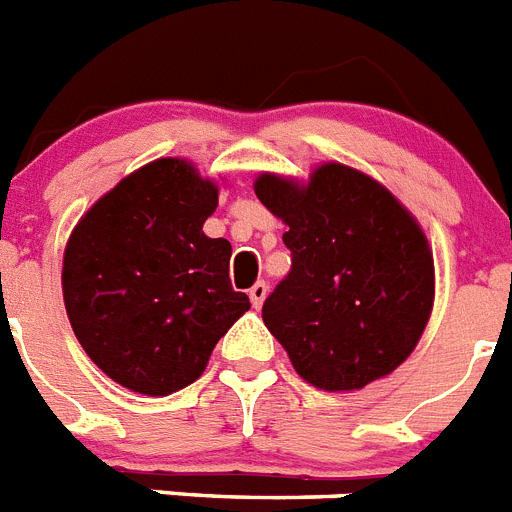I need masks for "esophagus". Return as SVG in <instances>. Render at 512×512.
Segmentation results:
<instances>
[{
    "label": "esophagus",
    "mask_w": 512,
    "mask_h": 512,
    "mask_svg": "<svg viewBox=\"0 0 512 512\" xmlns=\"http://www.w3.org/2000/svg\"><path fill=\"white\" fill-rule=\"evenodd\" d=\"M266 292H269V285H266V282H256V285L248 290V298H251L253 308H261V305H264Z\"/></svg>",
    "instance_id": "obj_1"
}]
</instances>
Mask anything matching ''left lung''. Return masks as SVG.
Wrapping results in <instances>:
<instances>
[{
	"label": "left lung",
	"instance_id": "obj_1",
	"mask_svg": "<svg viewBox=\"0 0 512 512\" xmlns=\"http://www.w3.org/2000/svg\"><path fill=\"white\" fill-rule=\"evenodd\" d=\"M253 191L290 227V274L261 316L292 368L323 391H357L393 373L435 300L417 220L386 186L342 163L318 165L308 183L261 173Z\"/></svg>",
	"mask_w": 512,
	"mask_h": 512
}]
</instances>
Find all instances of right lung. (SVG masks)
Segmentation results:
<instances>
[{
  "label": "right lung",
  "mask_w": 512,
  "mask_h": 512,
  "mask_svg": "<svg viewBox=\"0 0 512 512\" xmlns=\"http://www.w3.org/2000/svg\"><path fill=\"white\" fill-rule=\"evenodd\" d=\"M217 186L163 157L100 196L61 269L74 336L108 378L147 396L194 383L251 303L230 285V243L207 238Z\"/></svg>",
  "instance_id": "obj_1"
}]
</instances>
